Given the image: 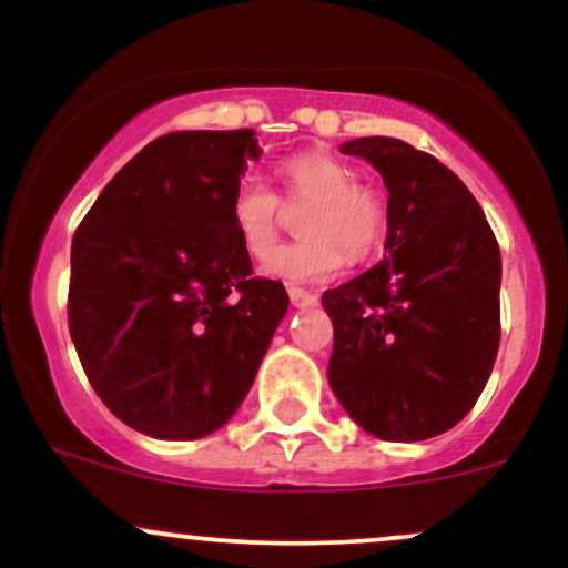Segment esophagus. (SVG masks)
Instances as JSON below:
<instances>
[{
	"label": "esophagus",
	"instance_id": "1",
	"mask_svg": "<svg viewBox=\"0 0 568 568\" xmlns=\"http://www.w3.org/2000/svg\"><path fill=\"white\" fill-rule=\"evenodd\" d=\"M288 296H291V304H294V307H310V304H317L315 294H310V291H304V288H296V285H291Z\"/></svg>",
	"mask_w": 568,
	"mask_h": 568
}]
</instances>
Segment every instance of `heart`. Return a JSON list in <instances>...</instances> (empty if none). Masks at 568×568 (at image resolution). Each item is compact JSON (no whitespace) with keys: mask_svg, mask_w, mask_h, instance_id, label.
<instances>
[{"mask_svg":"<svg viewBox=\"0 0 568 568\" xmlns=\"http://www.w3.org/2000/svg\"><path fill=\"white\" fill-rule=\"evenodd\" d=\"M285 196L313 202L298 223L304 240L272 253L280 232V199L266 180L245 172L236 180L229 217L242 251L266 261V274L285 283H326L347 258L364 261L379 251L388 232V204L375 185L358 183L355 172L332 153H296L280 164Z\"/></svg>","mask_w":568,"mask_h":568,"instance_id":"heart-1","label":"heart"}]
</instances>
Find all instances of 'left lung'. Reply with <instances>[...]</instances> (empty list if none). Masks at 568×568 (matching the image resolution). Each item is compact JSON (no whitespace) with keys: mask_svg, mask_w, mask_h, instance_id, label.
I'll use <instances>...</instances> for the list:
<instances>
[{"mask_svg":"<svg viewBox=\"0 0 568 568\" xmlns=\"http://www.w3.org/2000/svg\"><path fill=\"white\" fill-rule=\"evenodd\" d=\"M383 174L385 255L323 294L334 323L328 383L364 432L388 442L445 434L483 394L501 339V253L469 189L394 136L339 145Z\"/></svg>","mask_w":568,"mask_h":568,"instance_id":"obj_1","label":"left lung"}]
</instances>
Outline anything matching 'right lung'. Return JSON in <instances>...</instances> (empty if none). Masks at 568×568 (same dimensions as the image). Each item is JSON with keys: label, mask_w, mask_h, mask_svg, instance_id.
Segmentation results:
<instances>
[{"label": "right lung", "mask_w": 568, "mask_h": 568, "mask_svg": "<svg viewBox=\"0 0 568 568\" xmlns=\"http://www.w3.org/2000/svg\"><path fill=\"white\" fill-rule=\"evenodd\" d=\"M253 129L172 132L104 185L72 236L70 334L97 396L155 439H199L236 413L288 310L253 277L229 217Z\"/></svg>", "instance_id": "add662e5"}]
</instances>
